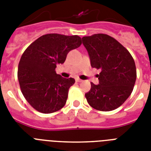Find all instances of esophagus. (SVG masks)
I'll return each instance as SVG.
<instances>
[{
    "instance_id": "34e87169",
    "label": "esophagus",
    "mask_w": 151,
    "mask_h": 151,
    "mask_svg": "<svg viewBox=\"0 0 151 151\" xmlns=\"http://www.w3.org/2000/svg\"><path fill=\"white\" fill-rule=\"evenodd\" d=\"M76 81H77V82H81L82 80H81L80 78H76Z\"/></svg>"
}]
</instances>
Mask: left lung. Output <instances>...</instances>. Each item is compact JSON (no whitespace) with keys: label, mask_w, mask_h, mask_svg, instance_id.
Returning a JSON list of instances; mask_svg holds the SVG:
<instances>
[{"label":"left lung","mask_w":151,"mask_h":151,"mask_svg":"<svg viewBox=\"0 0 151 151\" xmlns=\"http://www.w3.org/2000/svg\"><path fill=\"white\" fill-rule=\"evenodd\" d=\"M93 68L100 69L99 85L91 83L85 93L88 103L101 111H110L122 105L131 95L136 80L134 59L124 46L103 34L83 37Z\"/></svg>","instance_id":"obj_1"}]
</instances>
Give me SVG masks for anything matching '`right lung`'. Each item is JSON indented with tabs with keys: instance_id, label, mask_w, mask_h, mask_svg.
<instances>
[{
	"instance_id": "obj_1",
	"label": "right lung",
	"mask_w": 151,
	"mask_h": 151,
	"mask_svg": "<svg viewBox=\"0 0 151 151\" xmlns=\"http://www.w3.org/2000/svg\"><path fill=\"white\" fill-rule=\"evenodd\" d=\"M78 35L48 34L40 37L23 52L18 67V79L27 102L43 114L58 111L66 104L72 78H62L55 72L70 51L78 48Z\"/></svg>"
}]
</instances>
